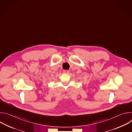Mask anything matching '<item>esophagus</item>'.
I'll list each match as a JSON object with an SVG mask.
<instances>
[{"mask_svg":"<svg viewBox=\"0 0 132 132\" xmlns=\"http://www.w3.org/2000/svg\"><path fill=\"white\" fill-rule=\"evenodd\" d=\"M63 72H64V73H68L69 72V71L68 70H63Z\"/></svg>","mask_w":132,"mask_h":132,"instance_id":"obj_1","label":"esophagus"}]
</instances>
